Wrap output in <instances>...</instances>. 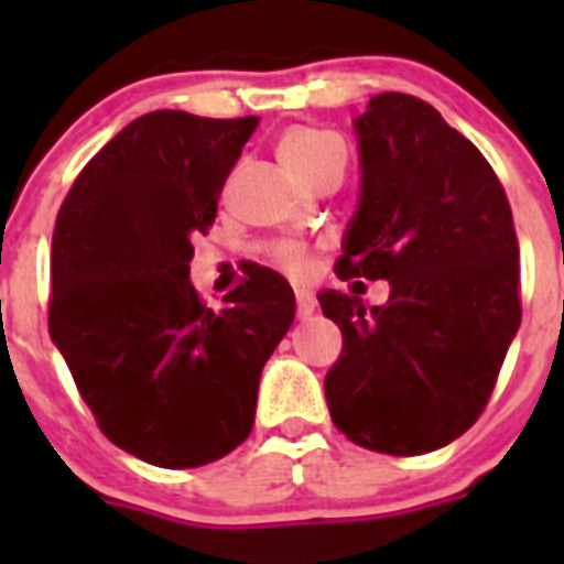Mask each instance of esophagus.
<instances>
[{"label":"esophagus","mask_w":564,"mask_h":564,"mask_svg":"<svg viewBox=\"0 0 564 564\" xmlns=\"http://www.w3.org/2000/svg\"><path fill=\"white\" fill-rule=\"evenodd\" d=\"M316 311V296L311 291H296V316L307 318Z\"/></svg>","instance_id":"1"}]
</instances>
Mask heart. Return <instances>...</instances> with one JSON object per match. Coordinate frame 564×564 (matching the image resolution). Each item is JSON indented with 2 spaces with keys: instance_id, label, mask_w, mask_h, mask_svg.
<instances>
[{
  "instance_id": "b5f03b06",
  "label": "heart",
  "mask_w": 564,
  "mask_h": 564,
  "mask_svg": "<svg viewBox=\"0 0 564 564\" xmlns=\"http://www.w3.org/2000/svg\"><path fill=\"white\" fill-rule=\"evenodd\" d=\"M279 158L288 166V172L307 186L322 169H327L330 163H344V143L338 134L327 132V129L293 127L279 141ZM268 257H271L273 265L293 273V276H302L311 265L307 248L302 242H293V239L273 242L268 248Z\"/></svg>"
}]
</instances>
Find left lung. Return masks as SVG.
<instances>
[{"label":"left lung","mask_w":564,"mask_h":564,"mask_svg":"<svg viewBox=\"0 0 564 564\" xmlns=\"http://www.w3.org/2000/svg\"><path fill=\"white\" fill-rule=\"evenodd\" d=\"M361 203L338 279H390L387 305L325 291L341 330L325 378L336 430L383 455L435 452L482 415L520 327V246L480 149L406 93L358 115Z\"/></svg>","instance_id":"1"}]
</instances>
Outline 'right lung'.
I'll return each mask as SVG.
<instances>
[{"mask_svg":"<svg viewBox=\"0 0 564 564\" xmlns=\"http://www.w3.org/2000/svg\"><path fill=\"white\" fill-rule=\"evenodd\" d=\"M259 118L149 112L89 158L50 251V336L98 430L161 468L220 460L253 430L262 367L293 322L276 271L208 307L188 282Z\"/></svg>","mask_w":564,"mask_h":564,"instance_id":"add662e5","label":"right lung"}]
</instances>
